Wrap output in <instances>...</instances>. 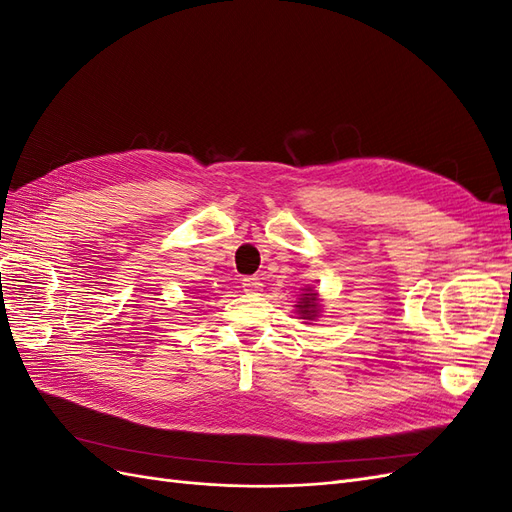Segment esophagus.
I'll return each mask as SVG.
<instances>
[{
  "label": "esophagus",
  "mask_w": 512,
  "mask_h": 512,
  "mask_svg": "<svg viewBox=\"0 0 512 512\" xmlns=\"http://www.w3.org/2000/svg\"><path fill=\"white\" fill-rule=\"evenodd\" d=\"M241 288L245 292H258V290H262V282L258 280V277H243Z\"/></svg>",
  "instance_id": "34e87169"
}]
</instances>
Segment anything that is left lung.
<instances>
[{
	"instance_id": "1",
	"label": "left lung",
	"mask_w": 512,
	"mask_h": 512,
	"mask_svg": "<svg viewBox=\"0 0 512 512\" xmlns=\"http://www.w3.org/2000/svg\"><path fill=\"white\" fill-rule=\"evenodd\" d=\"M294 307H297V309H294V312L299 314L301 320H305V324H312L314 320H318L320 314H322L318 290H314L312 286H307L303 290V294H299V301H297V305H294Z\"/></svg>"
}]
</instances>
